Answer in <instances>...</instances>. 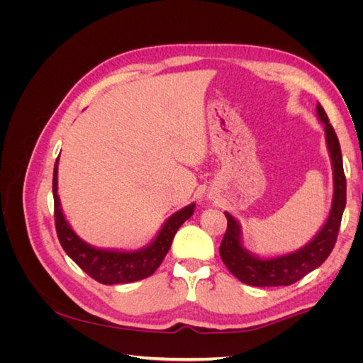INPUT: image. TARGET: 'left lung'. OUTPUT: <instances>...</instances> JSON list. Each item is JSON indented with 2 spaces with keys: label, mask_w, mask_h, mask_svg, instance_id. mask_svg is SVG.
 <instances>
[{
  "label": "left lung",
  "mask_w": 363,
  "mask_h": 363,
  "mask_svg": "<svg viewBox=\"0 0 363 363\" xmlns=\"http://www.w3.org/2000/svg\"><path fill=\"white\" fill-rule=\"evenodd\" d=\"M316 112L325 125L327 147L330 151L333 163L335 192L330 215H328L325 225L315 236L312 242L298 251L291 252V255L263 260L251 256L250 252L245 251L242 244H240V230L236 219L225 212L227 230L223 242L219 245V256H221L227 269L236 279L250 284V286H289V284L301 280L306 274L323 265L336 244L340 219H342L347 203V180L337 136L332 124L328 123V116L320 103L316 106Z\"/></svg>",
  "instance_id": "obj_1"
}]
</instances>
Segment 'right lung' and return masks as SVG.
Here are the masks:
<instances>
[{
	"mask_svg": "<svg viewBox=\"0 0 363 363\" xmlns=\"http://www.w3.org/2000/svg\"><path fill=\"white\" fill-rule=\"evenodd\" d=\"M57 162L54 164L52 174V196H54V223L65 252L79 265L87 276L103 284L131 283L150 277L159 267L172 244V239L180 225L191 218L195 203L186 206L177 213H174L164 223L160 233L150 247L139 251H108L98 250L77 236L65 219L60 201L57 196Z\"/></svg>",
	"mask_w": 363,
	"mask_h": 363,
	"instance_id": "1",
	"label": "right lung"
}]
</instances>
